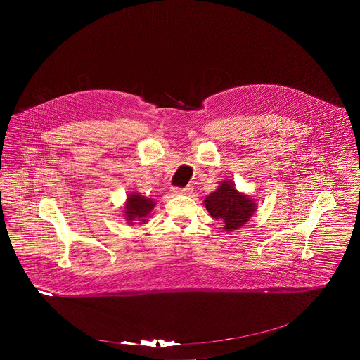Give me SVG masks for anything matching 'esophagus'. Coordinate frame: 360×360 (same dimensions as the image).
<instances>
[{
	"label": "esophagus",
	"instance_id": "34e87169",
	"mask_svg": "<svg viewBox=\"0 0 360 360\" xmlns=\"http://www.w3.org/2000/svg\"><path fill=\"white\" fill-rule=\"evenodd\" d=\"M193 190L191 186H186V188H174V193H176V194H188Z\"/></svg>",
	"mask_w": 360,
	"mask_h": 360
}]
</instances>
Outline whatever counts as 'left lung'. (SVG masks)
Returning a JSON list of instances; mask_svg holds the SVG:
<instances>
[{
	"instance_id": "1",
	"label": "left lung",
	"mask_w": 360,
	"mask_h": 360,
	"mask_svg": "<svg viewBox=\"0 0 360 360\" xmlns=\"http://www.w3.org/2000/svg\"><path fill=\"white\" fill-rule=\"evenodd\" d=\"M206 210L209 214L220 220L226 231L243 226L255 212V204L247 195L239 193L231 181H224L217 190L205 198Z\"/></svg>"
}]
</instances>
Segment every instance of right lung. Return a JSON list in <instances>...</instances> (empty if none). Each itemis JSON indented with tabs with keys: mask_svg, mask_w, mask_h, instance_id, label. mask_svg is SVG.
<instances>
[{
	"mask_svg": "<svg viewBox=\"0 0 360 360\" xmlns=\"http://www.w3.org/2000/svg\"><path fill=\"white\" fill-rule=\"evenodd\" d=\"M154 202L150 198L141 197L139 194H132L128 197V202L125 205V217L129 221H134L137 219V221H141V224L147 221V216L154 207Z\"/></svg>",
	"mask_w": 360,
	"mask_h": 360,
	"instance_id": "right-lung-1",
	"label": "right lung"
}]
</instances>
